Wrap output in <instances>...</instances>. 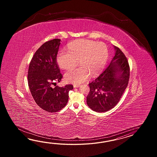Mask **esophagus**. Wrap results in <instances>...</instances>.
<instances>
[{
    "mask_svg": "<svg viewBox=\"0 0 157 157\" xmlns=\"http://www.w3.org/2000/svg\"><path fill=\"white\" fill-rule=\"evenodd\" d=\"M80 85H74V87L75 88H76V87H80Z\"/></svg>",
    "mask_w": 157,
    "mask_h": 157,
    "instance_id": "esophagus-1",
    "label": "esophagus"
}]
</instances>
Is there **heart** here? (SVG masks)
<instances>
[{
    "label": "heart",
    "mask_w": 157,
    "mask_h": 157,
    "mask_svg": "<svg viewBox=\"0 0 157 157\" xmlns=\"http://www.w3.org/2000/svg\"><path fill=\"white\" fill-rule=\"evenodd\" d=\"M68 50H60L57 54V62L63 69L75 67L78 60L80 66L70 69L64 75L67 82L79 84L90 77L95 76L103 70L109 57L107 45L89 40H80L71 43Z\"/></svg>",
    "instance_id": "1"
}]
</instances>
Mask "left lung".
<instances>
[{"label":"left lung","mask_w":157,"mask_h":157,"mask_svg":"<svg viewBox=\"0 0 157 157\" xmlns=\"http://www.w3.org/2000/svg\"><path fill=\"white\" fill-rule=\"evenodd\" d=\"M115 55L110 64L91 83L87 96V105L94 111L105 112L115 107L126 89L130 78V67L124 53L114 46Z\"/></svg>","instance_id":"left-lung-1"}]
</instances>
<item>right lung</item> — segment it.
<instances>
[{
	"label": "right lung",
	"mask_w": 157,
	"mask_h": 157,
	"mask_svg": "<svg viewBox=\"0 0 157 157\" xmlns=\"http://www.w3.org/2000/svg\"><path fill=\"white\" fill-rule=\"evenodd\" d=\"M60 40L45 42L36 50L30 62L28 83L33 99L38 106L49 112H56L66 106L72 85L53 87L62 78L57 62Z\"/></svg>",
	"instance_id": "1"
}]
</instances>
